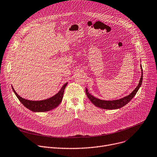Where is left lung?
Returning <instances> with one entry per match:
<instances>
[{
  "mask_svg": "<svg viewBox=\"0 0 157 157\" xmlns=\"http://www.w3.org/2000/svg\"><path fill=\"white\" fill-rule=\"evenodd\" d=\"M141 76L138 86L129 95L126 96V97L117 99V100H114V101L101 100L94 97L93 95H92L89 92L87 89L86 88V93L87 98L92 102V103L94 104L96 107L102 108V109H119V108L124 106L134 98V96L136 95V94L137 93L138 90H139L140 87L141 86L142 80H143V69H142L141 65Z\"/></svg>",
  "mask_w": 157,
  "mask_h": 157,
  "instance_id": "8db88e82",
  "label": "left lung"
}]
</instances>
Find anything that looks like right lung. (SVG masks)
I'll use <instances>...</instances> for the list:
<instances>
[{
  "instance_id": "add662e5",
  "label": "right lung",
  "mask_w": 157,
  "mask_h": 157,
  "mask_svg": "<svg viewBox=\"0 0 157 157\" xmlns=\"http://www.w3.org/2000/svg\"><path fill=\"white\" fill-rule=\"evenodd\" d=\"M67 85V83H65L60 90L53 97L42 101H29L23 99L16 93L13 87L12 86L14 92L20 102L25 105L26 108L33 112H46L52 110L56 108L60 103H61L65 89Z\"/></svg>"
}]
</instances>
